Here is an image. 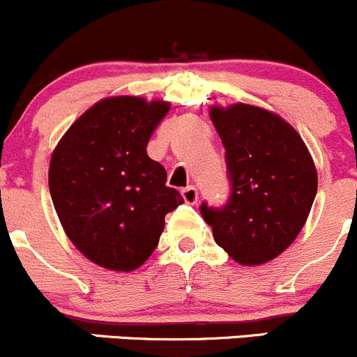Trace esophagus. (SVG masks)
<instances>
[{"label": "esophagus", "instance_id": "1", "mask_svg": "<svg viewBox=\"0 0 357 357\" xmlns=\"http://www.w3.org/2000/svg\"><path fill=\"white\" fill-rule=\"evenodd\" d=\"M181 195H183V198H185L186 204H190V205L197 204V200H198V190L195 188V186H186V188L181 191Z\"/></svg>", "mask_w": 357, "mask_h": 357}]
</instances>
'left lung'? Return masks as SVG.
<instances>
[{"label":"left lung","instance_id":"left-lung-1","mask_svg":"<svg viewBox=\"0 0 357 357\" xmlns=\"http://www.w3.org/2000/svg\"><path fill=\"white\" fill-rule=\"evenodd\" d=\"M210 119L226 149L231 195L224 207L202 204L213 239L241 265L279 257L305 226L317 197L314 162L298 131L250 104L213 106Z\"/></svg>","mask_w":357,"mask_h":357}]
</instances>
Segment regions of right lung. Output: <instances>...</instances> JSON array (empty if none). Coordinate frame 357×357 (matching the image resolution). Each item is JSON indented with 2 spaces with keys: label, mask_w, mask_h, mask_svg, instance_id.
Masks as SVG:
<instances>
[{
  "label": "right lung",
  "mask_w": 357,
  "mask_h": 357,
  "mask_svg": "<svg viewBox=\"0 0 357 357\" xmlns=\"http://www.w3.org/2000/svg\"><path fill=\"white\" fill-rule=\"evenodd\" d=\"M169 102L119 96L85 111L50 164V191L70 241L114 272L140 267L157 248L164 217L183 204L166 169L147 155Z\"/></svg>",
  "instance_id": "1"
}]
</instances>
